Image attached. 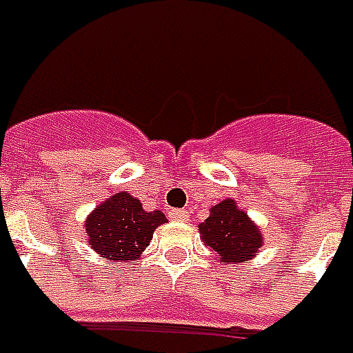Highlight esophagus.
<instances>
[{
  "mask_svg": "<svg viewBox=\"0 0 353 353\" xmlns=\"http://www.w3.org/2000/svg\"><path fill=\"white\" fill-rule=\"evenodd\" d=\"M169 219L174 222H186L188 221V211L186 209H172V211H169Z\"/></svg>",
  "mask_w": 353,
  "mask_h": 353,
  "instance_id": "esophagus-1",
  "label": "esophagus"
}]
</instances>
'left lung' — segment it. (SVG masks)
Segmentation results:
<instances>
[{
    "label": "left lung",
    "instance_id": "left-lung-1",
    "mask_svg": "<svg viewBox=\"0 0 353 353\" xmlns=\"http://www.w3.org/2000/svg\"><path fill=\"white\" fill-rule=\"evenodd\" d=\"M201 241L214 254V261L224 264H241L256 256L264 243L259 224L239 209L236 199L226 197L212 205L209 216L199 226Z\"/></svg>",
    "mask_w": 353,
    "mask_h": 353
}]
</instances>
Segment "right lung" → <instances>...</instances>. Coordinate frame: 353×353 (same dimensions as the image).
<instances>
[{
  "instance_id": "1",
  "label": "right lung",
  "mask_w": 353,
  "mask_h": 353,
  "mask_svg": "<svg viewBox=\"0 0 353 353\" xmlns=\"http://www.w3.org/2000/svg\"><path fill=\"white\" fill-rule=\"evenodd\" d=\"M167 219L161 211H144L141 199L117 192L104 199L85 219L87 245L112 262L139 261L157 226Z\"/></svg>"
}]
</instances>
